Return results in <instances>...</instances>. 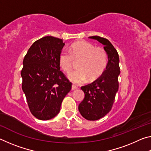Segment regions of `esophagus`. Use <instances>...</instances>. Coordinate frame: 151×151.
<instances>
[{"mask_svg": "<svg viewBox=\"0 0 151 151\" xmlns=\"http://www.w3.org/2000/svg\"><path fill=\"white\" fill-rule=\"evenodd\" d=\"M77 88V86H76L75 85H72V91H75V90H76V89Z\"/></svg>", "mask_w": 151, "mask_h": 151, "instance_id": "1", "label": "esophagus"}]
</instances>
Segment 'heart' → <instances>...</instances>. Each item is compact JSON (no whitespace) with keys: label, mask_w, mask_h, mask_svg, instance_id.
Returning <instances> with one entry per match:
<instances>
[{"label":"heart","mask_w":151,"mask_h":151,"mask_svg":"<svg viewBox=\"0 0 151 151\" xmlns=\"http://www.w3.org/2000/svg\"><path fill=\"white\" fill-rule=\"evenodd\" d=\"M70 52L63 50L58 57L61 69L65 73L72 70L74 60L79 61V69L68 75V78L76 84H81L88 78L94 81L99 78L106 68L108 57L103 48L95 47L87 41H79L70 46Z\"/></svg>","instance_id":"b5f03b06"}]
</instances>
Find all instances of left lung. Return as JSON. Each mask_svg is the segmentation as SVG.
I'll list each match as a JSON object with an SVG mask.
<instances>
[{
	"mask_svg": "<svg viewBox=\"0 0 151 151\" xmlns=\"http://www.w3.org/2000/svg\"><path fill=\"white\" fill-rule=\"evenodd\" d=\"M88 38L104 45L108 57V63L103 74L93 83L81 87L85 98L79 104L78 111L85 119L96 121L111 110L119 89L118 77L121 72L119 54L111 42L99 36Z\"/></svg>",
	"mask_w": 151,
	"mask_h": 151,
	"instance_id": "8db88e82",
	"label": "left lung"
}]
</instances>
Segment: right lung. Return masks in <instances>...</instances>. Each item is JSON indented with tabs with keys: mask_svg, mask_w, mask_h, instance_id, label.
Listing matches in <instances>:
<instances>
[{
	"mask_svg": "<svg viewBox=\"0 0 151 151\" xmlns=\"http://www.w3.org/2000/svg\"><path fill=\"white\" fill-rule=\"evenodd\" d=\"M65 42L53 37L35 41L24 58L22 88L31 113L47 121L57 116L71 90V83L60 70L58 57Z\"/></svg>",
	"mask_w": 151,
	"mask_h": 151,
	"instance_id": "add662e5",
	"label": "right lung"
}]
</instances>
